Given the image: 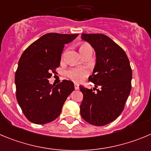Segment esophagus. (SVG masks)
Here are the masks:
<instances>
[{
	"instance_id": "esophagus-1",
	"label": "esophagus",
	"mask_w": 151,
	"mask_h": 151,
	"mask_svg": "<svg viewBox=\"0 0 151 151\" xmlns=\"http://www.w3.org/2000/svg\"><path fill=\"white\" fill-rule=\"evenodd\" d=\"M79 88H80V86H79V85L77 83H74V88H75L76 90L79 89Z\"/></svg>"
}]
</instances>
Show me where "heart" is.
I'll return each instance as SVG.
<instances>
[{"label": "heart", "instance_id": "heart-1", "mask_svg": "<svg viewBox=\"0 0 151 151\" xmlns=\"http://www.w3.org/2000/svg\"><path fill=\"white\" fill-rule=\"evenodd\" d=\"M88 49H92L91 46L88 44H82L80 46V53H83ZM68 77L75 82H80L84 77H86L88 74V70L86 67H75L71 68L69 70H68L66 72Z\"/></svg>", "mask_w": 151, "mask_h": 151}]
</instances>
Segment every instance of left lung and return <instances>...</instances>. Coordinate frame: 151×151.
Returning <instances> with one entry per match:
<instances>
[{"label":"left lung","instance_id":"obj_1","mask_svg":"<svg viewBox=\"0 0 151 151\" xmlns=\"http://www.w3.org/2000/svg\"><path fill=\"white\" fill-rule=\"evenodd\" d=\"M81 38L95 50L96 65L88 80L96 88L80 86L83 95L80 115L91 124L104 126L115 121L124 109L131 90L132 69L124 50L107 36L83 33ZM98 86L101 88L98 90Z\"/></svg>","mask_w":151,"mask_h":151}]
</instances>
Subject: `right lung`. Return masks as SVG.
I'll return each instance as SVG.
<instances>
[{"label": "right lung", "instance_id": "add662e5", "mask_svg": "<svg viewBox=\"0 0 151 151\" xmlns=\"http://www.w3.org/2000/svg\"><path fill=\"white\" fill-rule=\"evenodd\" d=\"M77 36L47 33L22 53L15 75L16 98L24 115L32 123L45 124L54 121L74 90L71 81L64 80L54 86L48 79L60 67L65 45Z\"/></svg>", "mask_w": 151, "mask_h": 151}]
</instances>
